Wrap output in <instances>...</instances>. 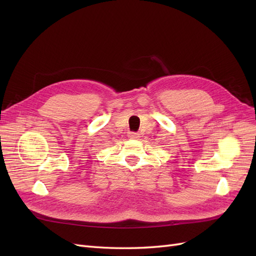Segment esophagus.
Returning <instances> with one entry per match:
<instances>
[{"mask_svg":"<svg viewBox=\"0 0 256 256\" xmlns=\"http://www.w3.org/2000/svg\"><path fill=\"white\" fill-rule=\"evenodd\" d=\"M128 136H129L130 138H140L136 132H130V134H128Z\"/></svg>","mask_w":256,"mask_h":256,"instance_id":"34e87169","label":"esophagus"}]
</instances>
